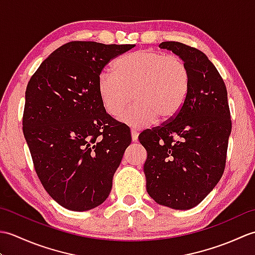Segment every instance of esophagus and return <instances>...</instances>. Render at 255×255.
<instances>
[{"instance_id": "esophagus-1", "label": "esophagus", "mask_w": 255, "mask_h": 255, "mask_svg": "<svg viewBox=\"0 0 255 255\" xmlns=\"http://www.w3.org/2000/svg\"><path fill=\"white\" fill-rule=\"evenodd\" d=\"M131 139L132 141H137L138 140V132L136 130H131Z\"/></svg>"}]
</instances>
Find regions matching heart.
Here are the masks:
<instances>
[{
    "instance_id": "1",
    "label": "heart",
    "mask_w": 255,
    "mask_h": 255,
    "mask_svg": "<svg viewBox=\"0 0 255 255\" xmlns=\"http://www.w3.org/2000/svg\"><path fill=\"white\" fill-rule=\"evenodd\" d=\"M114 72L103 71L97 80L100 100L116 116L132 100L134 104L119 115V122L143 128L156 118H174L186 100L189 71L183 59L154 50H138L114 63Z\"/></svg>"
}]
</instances>
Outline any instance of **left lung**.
<instances>
[{
    "mask_svg": "<svg viewBox=\"0 0 255 255\" xmlns=\"http://www.w3.org/2000/svg\"><path fill=\"white\" fill-rule=\"evenodd\" d=\"M159 47L186 63L189 88L170 123L139 134L147 150L145 186L159 205L186 210L202 202L223 176L231 132L228 96L223 78L204 52L177 41Z\"/></svg>",
    "mask_w": 255,
    "mask_h": 255,
    "instance_id": "left-lung-1",
    "label": "left lung"
}]
</instances>
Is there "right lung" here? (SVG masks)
Wrapping results in <instances>:
<instances>
[{
    "label": "right lung",
    "instance_id": "right-lung-1",
    "mask_svg": "<svg viewBox=\"0 0 255 255\" xmlns=\"http://www.w3.org/2000/svg\"><path fill=\"white\" fill-rule=\"evenodd\" d=\"M136 45L71 41L58 48L30 78L23 132L47 193L73 211L104 203L113 176L131 142L108 115L97 80L112 59Z\"/></svg>",
    "mask_w": 255,
    "mask_h": 255
}]
</instances>
